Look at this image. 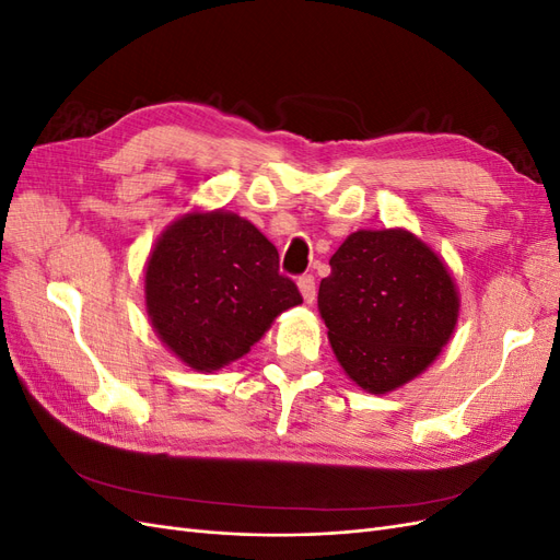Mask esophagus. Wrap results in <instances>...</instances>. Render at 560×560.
I'll return each instance as SVG.
<instances>
[{
  "instance_id": "obj_1",
  "label": "esophagus",
  "mask_w": 560,
  "mask_h": 560,
  "mask_svg": "<svg viewBox=\"0 0 560 560\" xmlns=\"http://www.w3.org/2000/svg\"><path fill=\"white\" fill-rule=\"evenodd\" d=\"M299 290H301V296L306 303H313L315 296H317V287H315V278L313 276H301L299 278Z\"/></svg>"
}]
</instances>
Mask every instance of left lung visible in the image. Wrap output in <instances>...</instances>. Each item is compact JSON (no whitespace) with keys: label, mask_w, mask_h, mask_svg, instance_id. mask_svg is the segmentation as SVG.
Instances as JSON below:
<instances>
[{"label":"left lung","mask_w":560,"mask_h":560,"mask_svg":"<svg viewBox=\"0 0 560 560\" xmlns=\"http://www.w3.org/2000/svg\"><path fill=\"white\" fill-rule=\"evenodd\" d=\"M317 306L346 374L383 395L425 371L457 322L442 259L401 229L358 231L329 259Z\"/></svg>","instance_id":"8db88e82"}]
</instances>
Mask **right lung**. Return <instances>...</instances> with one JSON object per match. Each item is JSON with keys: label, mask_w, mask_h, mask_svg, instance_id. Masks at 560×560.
Returning a JSON list of instances; mask_svg holds the SVG:
<instances>
[{"label": "right lung", "mask_w": 560, "mask_h": 560, "mask_svg": "<svg viewBox=\"0 0 560 560\" xmlns=\"http://www.w3.org/2000/svg\"><path fill=\"white\" fill-rule=\"evenodd\" d=\"M161 341L198 371L243 358L282 311L303 301L273 243L231 212H194L167 229L144 273Z\"/></svg>", "instance_id": "obj_1"}]
</instances>
